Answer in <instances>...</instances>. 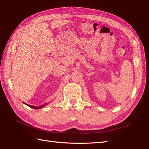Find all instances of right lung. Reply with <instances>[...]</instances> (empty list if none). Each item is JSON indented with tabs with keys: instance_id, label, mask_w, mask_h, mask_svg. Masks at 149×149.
Segmentation results:
<instances>
[{
	"instance_id": "add662e5",
	"label": "right lung",
	"mask_w": 149,
	"mask_h": 149,
	"mask_svg": "<svg viewBox=\"0 0 149 149\" xmlns=\"http://www.w3.org/2000/svg\"><path fill=\"white\" fill-rule=\"evenodd\" d=\"M25 104L26 105H28L29 107H30V108H32V109H41V108H42V107H44V106L46 105V104H44V105H40V106H39V107H36V106H32V105H27V104H26V103H25Z\"/></svg>"
}]
</instances>
